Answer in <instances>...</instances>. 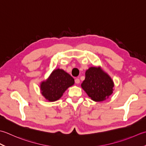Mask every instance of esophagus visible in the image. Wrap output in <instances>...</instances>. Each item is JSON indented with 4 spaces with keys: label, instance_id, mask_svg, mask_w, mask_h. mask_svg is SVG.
Here are the masks:
<instances>
[{
    "label": "esophagus",
    "instance_id": "34e87169",
    "mask_svg": "<svg viewBox=\"0 0 146 146\" xmlns=\"http://www.w3.org/2000/svg\"><path fill=\"white\" fill-rule=\"evenodd\" d=\"M75 82L76 83V84H79L80 83V80H79V79H78V78H77V79H75Z\"/></svg>",
    "mask_w": 146,
    "mask_h": 146
}]
</instances>
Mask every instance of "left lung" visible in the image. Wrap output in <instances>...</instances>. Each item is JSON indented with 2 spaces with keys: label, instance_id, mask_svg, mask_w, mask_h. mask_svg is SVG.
Returning a JSON list of instances; mask_svg holds the SVG:
<instances>
[{
  "label": "left lung",
  "instance_id": "8db88e82",
  "mask_svg": "<svg viewBox=\"0 0 146 146\" xmlns=\"http://www.w3.org/2000/svg\"><path fill=\"white\" fill-rule=\"evenodd\" d=\"M81 87L92 100L100 102L108 99L114 91L111 77L101 67H91L86 71Z\"/></svg>",
  "mask_w": 146,
  "mask_h": 146
}]
</instances>
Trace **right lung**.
<instances>
[{
	"mask_svg": "<svg viewBox=\"0 0 146 146\" xmlns=\"http://www.w3.org/2000/svg\"><path fill=\"white\" fill-rule=\"evenodd\" d=\"M74 84V79L63 69L53 70L48 79L41 82V93L48 102H53L62 96L68 88Z\"/></svg>",
	"mask_w": 146,
	"mask_h": 146,
	"instance_id": "1",
	"label": "right lung"
}]
</instances>
